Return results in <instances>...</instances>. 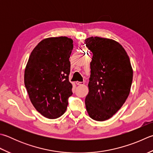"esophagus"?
Wrapping results in <instances>:
<instances>
[{
	"mask_svg": "<svg viewBox=\"0 0 153 153\" xmlns=\"http://www.w3.org/2000/svg\"><path fill=\"white\" fill-rule=\"evenodd\" d=\"M76 83L77 85H83V84H84V83H85L84 82H76Z\"/></svg>",
	"mask_w": 153,
	"mask_h": 153,
	"instance_id": "1",
	"label": "esophagus"
}]
</instances>
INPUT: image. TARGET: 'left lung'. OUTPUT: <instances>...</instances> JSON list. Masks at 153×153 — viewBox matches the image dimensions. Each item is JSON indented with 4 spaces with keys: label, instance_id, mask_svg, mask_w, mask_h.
I'll use <instances>...</instances> for the list:
<instances>
[{
    "label": "left lung",
    "instance_id": "8db88e82",
    "mask_svg": "<svg viewBox=\"0 0 153 153\" xmlns=\"http://www.w3.org/2000/svg\"><path fill=\"white\" fill-rule=\"evenodd\" d=\"M85 43L93 53L86 109L94 120L103 121L115 115L127 99L133 69L126 51L117 42L92 36Z\"/></svg>",
    "mask_w": 153,
    "mask_h": 153
}]
</instances>
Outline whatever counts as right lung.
Returning <instances> with one entry per match:
<instances>
[{"mask_svg":"<svg viewBox=\"0 0 153 153\" xmlns=\"http://www.w3.org/2000/svg\"><path fill=\"white\" fill-rule=\"evenodd\" d=\"M73 40L65 36L45 38L30 53L25 71V85L38 111L48 119L65 113L72 95L69 82Z\"/></svg>","mask_w":153,"mask_h":153,"instance_id":"1","label":"right lung"}]
</instances>
